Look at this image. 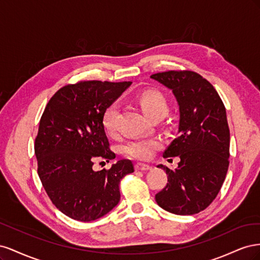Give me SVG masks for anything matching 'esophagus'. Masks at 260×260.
Instances as JSON below:
<instances>
[{
	"instance_id": "obj_1",
	"label": "esophagus",
	"mask_w": 260,
	"mask_h": 260,
	"mask_svg": "<svg viewBox=\"0 0 260 260\" xmlns=\"http://www.w3.org/2000/svg\"><path fill=\"white\" fill-rule=\"evenodd\" d=\"M135 168H136V170H141V171H146V170H151L152 169V167L149 166V165H147V164H141V162L136 164Z\"/></svg>"
}]
</instances>
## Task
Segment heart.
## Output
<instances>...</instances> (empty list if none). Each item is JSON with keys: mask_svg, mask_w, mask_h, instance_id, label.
I'll use <instances>...</instances> for the list:
<instances>
[{"mask_svg": "<svg viewBox=\"0 0 260 260\" xmlns=\"http://www.w3.org/2000/svg\"><path fill=\"white\" fill-rule=\"evenodd\" d=\"M138 103L144 115L149 119L155 117L162 118L167 115L169 111L167 100L165 99L161 93L154 90H147L141 93L138 96ZM118 111H119L118 106L113 104L106 108V111L102 116V125H103V129L108 136H114L116 132ZM160 145V142L157 139L139 138L125 144L123 152L132 158L144 160L151 158L156 149H158Z\"/></svg>", "mask_w": 260, "mask_h": 260, "instance_id": "obj_1", "label": "heart"}]
</instances>
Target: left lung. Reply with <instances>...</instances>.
Instances as JSON below:
<instances>
[{"mask_svg":"<svg viewBox=\"0 0 260 260\" xmlns=\"http://www.w3.org/2000/svg\"><path fill=\"white\" fill-rule=\"evenodd\" d=\"M170 89L178 102V136L164 157H180L178 168L166 171L168 183L155 195L158 205L171 214L194 215L207 208L221 188L229 167L230 130L225 107L206 79L190 70L151 76Z\"/></svg>","mask_w":260,"mask_h":260,"instance_id":"obj_1","label":"left lung"}]
</instances>
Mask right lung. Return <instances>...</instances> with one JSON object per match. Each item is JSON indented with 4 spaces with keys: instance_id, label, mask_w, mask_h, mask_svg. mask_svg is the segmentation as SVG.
<instances>
[{
    "instance_id": "obj_1",
    "label": "right lung",
    "mask_w": 260,
    "mask_h": 260,
    "mask_svg": "<svg viewBox=\"0 0 260 260\" xmlns=\"http://www.w3.org/2000/svg\"><path fill=\"white\" fill-rule=\"evenodd\" d=\"M132 82L80 81L59 89L49 101L35 143L38 175L62 214L89 222L111 211L120 200V180L135 171L129 159L94 171L93 161L116 155L102 116Z\"/></svg>"
}]
</instances>
